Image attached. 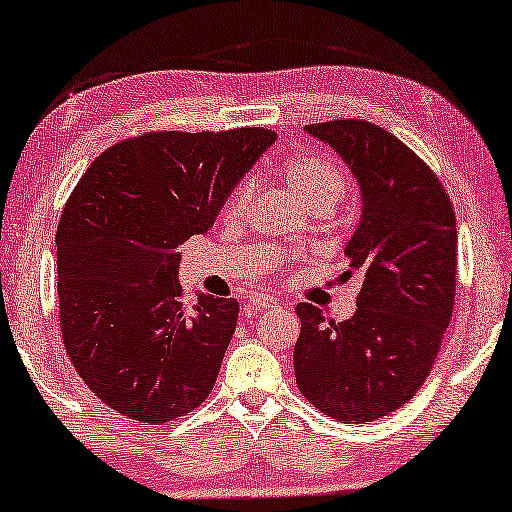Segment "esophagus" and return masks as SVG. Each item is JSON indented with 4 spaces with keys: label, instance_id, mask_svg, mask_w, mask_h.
<instances>
[{
    "label": "esophagus",
    "instance_id": "1",
    "mask_svg": "<svg viewBox=\"0 0 512 512\" xmlns=\"http://www.w3.org/2000/svg\"><path fill=\"white\" fill-rule=\"evenodd\" d=\"M273 304H276V301L269 299V297H250L248 306H246V313L253 315V313L264 311V308H271Z\"/></svg>",
    "mask_w": 512,
    "mask_h": 512
}]
</instances>
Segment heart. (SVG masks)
<instances>
[{
  "instance_id": "obj_1",
  "label": "heart",
  "mask_w": 512,
  "mask_h": 512,
  "mask_svg": "<svg viewBox=\"0 0 512 512\" xmlns=\"http://www.w3.org/2000/svg\"><path fill=\"white\" fill-rule=\"evenodd\" d=\"M283 181L306 211H334L348 192V176L322 155H297L283 164ZM255 199V178H241L225 204V218H241Z\"/></svg>"
}]
</instances>
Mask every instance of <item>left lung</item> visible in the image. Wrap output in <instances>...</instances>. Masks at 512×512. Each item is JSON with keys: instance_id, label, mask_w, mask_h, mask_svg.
Listing matches in <instances>:
<instances>
[{"instance_id": "obj_1", "label": "left lung", "mask_w": 512, "mask_h": 512, "mask_svg": "<svg viewBox=\"0 0 512 512\" xmlns=\"http://www.w3.org/2000/svg\"><path fill=\"white\" fill-rule=\"evenodd\" d=\"M306 132L343 157L362 190L343 273H357L362 290L338 325L313 304L294 308V376L327 417L364 424L413 399L436 362L455 308L457 220L438 176L387 129L345 118Z\"/></svg>"}]
</instances>
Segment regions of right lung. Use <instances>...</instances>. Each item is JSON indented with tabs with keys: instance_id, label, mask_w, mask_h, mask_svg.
<instances>
[{
	"instance_id": "right-lung-1",
	"label": "right lung",
	"mask_w": 512,
	"mask_h": 512,
	"mask_svg": "<svg viewBox=\"0 0 512 512\" xmlns=\"http://www.w3.org/2000/svg\"><path fill=\"white\" fill-rule=\"evenodd\" d=\"M276 141L264 127L146 132L90 164L57 225V299L78 376L115 413L167 424L211 394L239 318L232 297L187 306L178 248Z\"/></svg>"
}]
</instances>
